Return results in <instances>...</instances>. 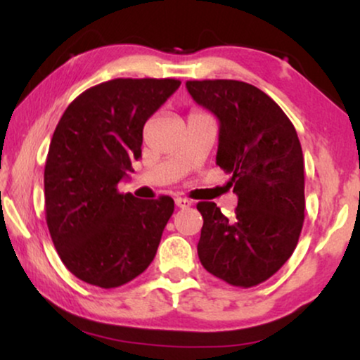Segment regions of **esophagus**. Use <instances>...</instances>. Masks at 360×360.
<instances>
[{"label": "esophagus", "mask_w": 360, "mask_h": 360, "mask_svg": "<svg viewBox=\"0 0 360 360\" xmlns=\"http://www.w3.org/2000/svg\"><path fill=\"white\" fill-rule=\"evenodd\" d=\"M175 205L179 206V208L185 210V208H188V206H191V200L181 198V196H179V198H175Z\"/></svg>", "instance_id": "esophagus-1"}]
</instances>
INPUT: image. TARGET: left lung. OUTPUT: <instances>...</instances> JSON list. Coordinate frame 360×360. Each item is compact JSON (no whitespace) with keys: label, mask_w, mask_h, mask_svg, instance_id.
<instances>
[{"label":"left lung","mask_w":360,"mask_h":360,"mask_svg":"<svg viewBox=\"0 0 360 360\" xmlns=\"http://www.w3.org/2000/svg\"><path fill=\"white\" fill-rule=\"evenodd\" d=\"M186 90L219 121L216 164L238 195L234 219L213 201L203 216L198 257L234 287L272 277L298 244L304 219V164L297 131L272 98L238 80H193Z\"/></svg>","instance_id":"8db88e82"}]
</instances>
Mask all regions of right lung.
Returning a JSON list of instances; mask_svg holds the SVG:
<instances>
[{"label":"right lung","instance_id":"add662e5","mask_svg":"<svg viewBox=\"0 0 360 360\" xmlns=\"http://www.w3.org/2000/svg\"><path fill=\"white\" fill-rule=\"evenodd\" d=\"M180 86L174 78H115L88 88L53 131L44 170L49 233L83 282L121 287L155 257L174 200H137L117 184L141 157L146 121Z\"/></svg>","mask_w":360,"mask_h":360}]
</instances>
